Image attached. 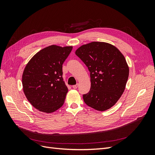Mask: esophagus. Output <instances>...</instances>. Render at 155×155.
<instances>
[{
    "label": "esophagus",
    "instance_id": "34e87169",
    "mask_svg": "<svg viewBox=\"0 0 155 155\" xmlns=\"http://www.w3.org/2000/svg\"><path fill=\"white\" fill-rule=\"evenodd\" d=\"M78 87V84H76V85H73V86H72V88H74V89L77 88Z\"/></svg>",
    "mask_w": 155,
    "mask_h": 155
}]
</instances>
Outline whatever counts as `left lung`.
<instances>
[{"instance_id":"left-lung-1","label":"left lung","mask_w":155,"mask_h":155,"mask_svg":"<svg viewBox=\"0 0 155 155\" xmlns=\"http://www.w3.org/2000/svg\"><path fill=\"white\" fill-rule=\"evenodd\" d=\"M91 72V90L83 94L85 104L104 111L114 106L124 93L129 68L124 55L105 42H91L76 50Z\"/></svg>"}]
</instances>
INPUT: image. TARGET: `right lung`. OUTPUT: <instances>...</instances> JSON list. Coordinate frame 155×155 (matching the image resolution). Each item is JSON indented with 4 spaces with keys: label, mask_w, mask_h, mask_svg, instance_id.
<instances>
[{
    "label": "right lung",
    "mask_w": 155,
    "mask_h": 155,
    "mask_svg": "<svg viewBox=\"0 0 155 155\" xmlns=\"http://www.w3.org/2000/svg\"><path fill=\"white\" fill-rule=\"evenodd\" d=\"M72 46L51 45L36 53L26 65L22 76L23 91L31 105L51 113L61 107L68 92L62 67Z\"/></svg>",
    "instance_id": "right-lung-1"
}]
</instances>
